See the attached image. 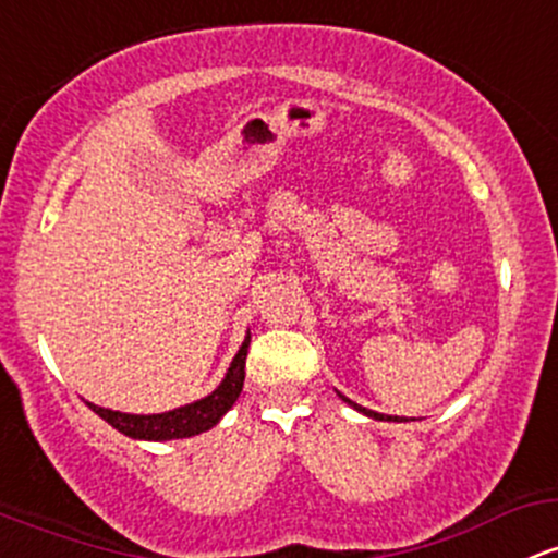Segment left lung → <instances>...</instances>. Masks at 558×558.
I'll list each match as a JSON object with an SVG mask.
<instances>
[{
  "label": "left lung",
  "instance_id": "1",
  "mask_svg": "<svg viewBox=\"0 0 558 558\" xmlns=\"http://www.w3.org/2000/svg\"><path fill=\"white\" fill-rule=\"evenodd\" d=\"M341 400L344 402H349V405H352L354 410H360V413H365V415H371V418H376V421H405V418H400V415H395V418H391V415H384V413H376V410H368V408H363V405H357V402H352V400H347L344 395H339Z\"/></svg>",
  "mask_w": 558,
  "mask_h": 558
}]
</instances>
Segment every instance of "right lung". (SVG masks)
Listing matches in <instances>:
<instances>
[{"mask_svg": "<svg viewBox=\"0 0 558 558\" xmlns=\"http://www.w3.org/2000/svg\"><path fill=\"white\" fill-rule=\"evenodd\" d=\"M248 341L251 336H246L243 347L238 349L235 360H232L228 376L225 381L219 384L217 389L211 391L209 397L204 400L193 402V405L169 410V413H158V415H132V413H119V410H108V408H97L87 402V405L100 415L102 421H108L110 426L119 428L121 434L132 439H185L193 437V434L206 432L222 418L225 413L232 408V402L238 400V395L243 391V378H246V354H248Z\"/></svg>", "mask_w": 558, "mask_h": 558, "instance_id": "add662e5", "label": "right lung"}]
</instances>
